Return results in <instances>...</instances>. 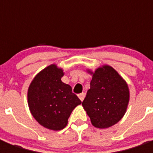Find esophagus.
I'll use <instances>...</instances> for the list:
<instances>
[{"mask_svg":"<svg viewBox=\"0 0 153 153\" xmlns=\"http://www.w3.org/2000/svg\"><path fill=\"white\" fill-rule=\"evenodd\" d=\"M78 96H79V99H80V100H81L82 102V101H83V99H84V98H85V94H84V93L79 94Z\"/></svg>","mask_w":153,"mask_h":153,"instance_id":"34e87169","label":"esophagus"}]
</instances>
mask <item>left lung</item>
Wrapping results in <instances>:
<instances>
[{
	"instance_id": "1",
	"label": "left lung",
	"mask_w": 153,
	"mask_h": 153,
	"mask_svg": "<svg viewBox=\"0 0 153 153\" xmlns=\"http://www.w3.org/2000/svg\"><path fill=\"white\" fill-rule=\"evenodd\" d=\"M92 75L91 88L82 102L91 124L98 128H106L117 124L126 114L129 102L128 84L116 70L102 65L94 71L86 70Z\"/></svg>"
}]
</instances>
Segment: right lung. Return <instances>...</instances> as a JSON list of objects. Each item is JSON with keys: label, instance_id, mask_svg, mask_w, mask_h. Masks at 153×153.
<instances>
[{"label": "right lung", "instance_id": "obj_1", "mask_svg": "<svg viewBox=\"0 0 153 153\" xmlns=\"http://www.w3.org/2000/svg\"><path fill=\"white\" fill-rule=\"evenodd\" d=\"M62 68L51 64L38 73L27 89V104L36 121L44 128L59 131L64 128L77 105L82 103L71 86L62 82Z\"/></svg>", "mask_w": 153, "mask_h": 153}]
</instances>
